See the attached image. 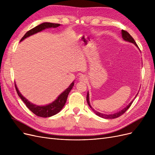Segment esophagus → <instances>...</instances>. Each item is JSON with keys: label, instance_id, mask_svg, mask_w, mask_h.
<instances>
[{"label": "esophagus", "instance_id": "obj_1", "mask_svg": "<svg viewBox=\"0 0 155 155\" xmlns=\"http://www.w3.org/2000/svg\"><path fill=\"white\" fill-rule=\"evenodd\" d=\"M79 81H85V80H87V77L85 76V75H81L79 78Z\"/></svg>", "mask_w": 155, "mask_h": 155}]
</instances>
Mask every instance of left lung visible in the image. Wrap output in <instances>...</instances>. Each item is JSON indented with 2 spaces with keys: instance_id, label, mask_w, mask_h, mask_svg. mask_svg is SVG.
Here are the masks:
<instances>
[{
  "instance_id": "1",
  "label": "left lung",
  "mask_w": 155,
  "mask_h": 155,
  "mask_svg": "<svg viewBox=\"0 0 155 155\" xmlns=\"http://www.w3.org/2000/svg\"><path fill=\"white\" fill-rule=\"evenodd\" d=\"M121 33H122V37H123V39H124L125 41L130 42V43H134L136 46H138L137 44L136 43V42H135L134 39L133 38V37L131 36L127 31H125V30H121ZM137 95H138V94H137ZM87 101L88 105H89V107H90L91 108L92 110L94 111V113H95L96 115L101 117V118H105V119H114V118H118V117L121 116L123 114H124L127 110H128V109L130 107V105H132L133 102V101H131V102L130 103V104H129V105H127L125 108H124V109L123 110H121L120 111V112H117V113L112 114H104L100 113V112H97L96 110H95L91 106L90 102H89V95H88V92L87 93Z\"/></svg>"
}]
</instances>
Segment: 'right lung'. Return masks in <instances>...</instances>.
Wrapping results in <instances>:
<instances>
[{
  "instance_id": "right-lung-1",
  "label": "right lung",
  "mask_w": 155,
  "mask_h": 155,
  "mask_svg": "<svg viewBox=\"0 0 155 155\" xmlns=\"http://www.w3.org/2000/svg\"><path fill=\"white\" fill-rule=\"evenodd\" d=\"M59 24H56V23H51V22H43L42 24L35 26L34 28L31 29L28 31H27L25 35L22 37V38L21 39V41L24 40L26 37H29L33 34H36V33L41 31L42 30H45V28H56L59 26ZM74 85V82L71 83L68 88H67L62 94L59 96V97L56 99L53 103L51 104L45 105V106H38L34 105L31 103H30L29 101H28L25 97L22 96L21 94L18 91V88L15 84V87L17 93L18 94V96H19L21 100L23 101V102L26 104V107L28 109L37 116L39 117H43V118H47V117H50L51 116H54L63 109L64 107L65 103L67 101V97L69 92L72 90V88Z\"/></svg>"
}]
</instances>
